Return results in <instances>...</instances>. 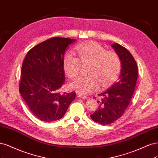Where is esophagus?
Instances as JSON below:
<instances>
[{"instance_id":"esophagus-1","label":"esophagus","mask_w":158,"mask_h":158,"mask_svg":"<svg viewBox=\"0 0 158 158\" xmlns=\"http://www.w3.org/2000/svg\"><path fill=\"white\" fill-rule=\"evenodd\" d=\"M77 96L79 98H83V99H85V98H87V96H85L83 94H77Z\"/></svg>"}]
</instances>
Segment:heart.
I'll return each mask as SVG.
<instances>
[{
	"label": "heart",
	"mask_w": 158,
	"mask_h": 158,
	"mask_svg": "<svg viewBox=\"0 0 158 158\" xmlns=\"http://www.w3.org/2000/svg\"><path fill=\"white\" fill-rule=\"evenodd\" d=\"M79 58L67 52L64 57L63 66L66 75L69 78L78 76L82 65H90L87 69L89 75L80 77L69 85L72 89L81 94H87L94 90L98 85L108 86L118 79L121 71V61L118 54L106 51L102 46L95 42L85 43L77 47Z\"/></svg>",
	"instance_id": "b5f03b06"
}]
</instances>
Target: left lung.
<instances>
[{"label":"left lung","mask_w":158,"mask_h":158,"mask_svg":"<svg viewBox=\"0 0 158 158\" xmlns=\"http://www.w3.org/2000/svg\"><path fill=\"white\" fill-rule=\"evenodd\" d=\"M121 61L119 81L108 90L98 94V108L90 115L94 122L108 125L119 119L128 107L133 96L138 77V67L135 58L128 50L121 45L111 44Z\"/></svg>","instance_id":"1"}]
</instances>
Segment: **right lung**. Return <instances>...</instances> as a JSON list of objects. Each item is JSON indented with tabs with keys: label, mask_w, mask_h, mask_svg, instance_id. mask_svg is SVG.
I'll return each instance as SVG.
<instances>
[{
	"label": "right lung",
	"mask_w": 158,
	"mask_h": 158,
	"mask_svg": "<svg viewBox=\"0 0 158 158\" xmlns=\"http://www.w3.org/2000/svg\"><path fill=\"white\" fill-rule=\"evenodd\" d=\"M75 41L69 38L49 39L32 48L23 60L19 93L40 121L50 123L62 118L75 98L73 92L59 93L65 81L64 54Z\"/></svg>",
	"instance_id": "add662e5"
}]
</instances>
